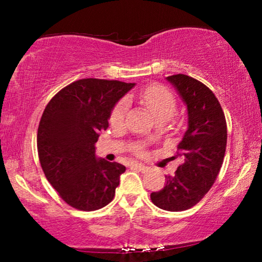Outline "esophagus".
Segmentation results:
<instances>
[{
	"mask_svg": "<svg viewBox=\"0 0 262 262\" xmlns=\"http://www.w3.org/2000/svg\"><path fill=\"white\" fill-rule=\"evenodd\" d=\"M131 168H135V169H138L139 171H145L148 169V167L144 166V164L142 163H137V162H134L131 164Z\"/></svg>",
	"mask_w": 262,
	"mask_h": 262,
	"instance_id": "34e87169",
	"label": "esophagus"
}]
</instances>
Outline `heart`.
Masks as SVG:
<instances>
[{
  "instance_id": "heart-1",
  "label": "heart",
  "mask_w": 262,
  "mask_h": 262,
  "mask_svg": "<svg viewBox=\"0 0 262 262\" xmlns=\"http://www.w3.org/2000/svg\"><path fill=\"white\" fill-rule=\"evenodd\" d=\"M142 102L148 107L150 112L154 114L157 121L164 123L174 117L177 112V99L169 89L160 84H152L145 88L139 94ZM128 108L127 99H120L113 106L110 114V121L112 125H121L124 123ZM132 151L138 156H143L145 154L144 149L139 145H134Z\"/></svg>"
}]
</instances>
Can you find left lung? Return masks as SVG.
Returning <instances> with one entry per match:
<instances>
[{
  "mask_svg": "<svg viewBox=\"0 0 262 262\" xmlns=\"http://www.w3.org/2000/svg\"><path fill=\"white\" fill-rule=\"evenodd\" d=\"M167 80L187 105L188 128L178 145L184 163L150 198L160 209L179 212L198 204L216 181L227 148V121L216 95L202 82L184 74Z\"/></svg>",
  "mask_w": 262,
  "mask_h": 262,
  "instance_id": "8db88e82",
  "label": "left lung"
}]
</instances>
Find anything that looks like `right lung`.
<instances>
[{"instance_id": "1", "label": "right lung", "mask_w": 262, "mask_h": 262, "mask_svg": "<svg viewBox=\"0 0 262 262\" xmlns=\"http://www.w3.org/2000/svg\"><path fill=\"white\" fill-rule=\"evenodd\" d=\"M135 83L82 78L57 93L45 107L37 145L42 171L74 209L95 211L111 203L125 168L96 160L99 132L108 127L113 106Z\"/></svg>"}]
</instances>
